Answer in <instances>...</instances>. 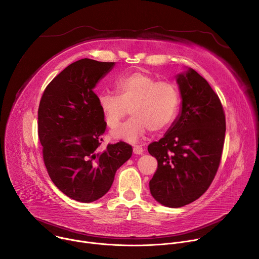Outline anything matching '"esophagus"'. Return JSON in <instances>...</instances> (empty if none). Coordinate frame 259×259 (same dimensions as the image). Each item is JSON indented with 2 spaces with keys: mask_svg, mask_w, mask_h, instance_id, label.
<instances>
[{
  "mask_svg": "<svg viewBox=\"0 0 259 259\" xmlns=\"http://www.w3.org/2000/svg\"><path fill=\"white\" fill-rule=\"evenodd\" d=\"M133 153L135 154V155H142L143 154V149L141 146H139V145H134V147H133Z\"/></svg>",
  "mask_w": 259,
  "mask_h": 259,
  "instance_id": "obj_1",
  "label": "esophagus"
}]
</instances>
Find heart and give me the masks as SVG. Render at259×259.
<instances>
[{"label":"heart","mask_w":259,"mask_h":259,"mask_svg":"<svg viewBox=\"0 0 259 259\" xmlns=\"http://www.w3.org/2000/svg\"><path fill=\"white\" fill-rule=\"evenodd\" d=\"M117 94L101 92L97 104L107 126L116 129L122 120L132 115L113 135L129 142L137 141L147 130L157 132L175 119L179 106L177 87L169 81H157L143 72H133L116 82Z\"/></svg>","instance_id":"heart-1"}]
</instances>
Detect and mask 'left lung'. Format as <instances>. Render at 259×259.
I'll return each instance as SVG.
<instances>
[{"label":"left lung","mask_w":259,"mask_h":259,"mask_svg":"<svg viewBox=\"0 0 259 259\" xmlns=\"http://www.w3.org/2000/svg\"><path fill=\"white\" fill-rule=\"evenodd\" d=\"M181 106L166 134L147 147L158 161L150 181L153 198L179 208L199 199L219 167L226 136L223 105L209 83L191 68L176 76Z\"/></svg>","instance_id":"obj_1"}]
</instances>
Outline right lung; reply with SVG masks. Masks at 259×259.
I'll return each mask as SVG.
<instances>
[{
  "instance_id": "obj_1",
  "label": "right lung",
  "mask_w": 259,
  "mask_h": 259,
  "mask_svg": "<svg viewBox=\"0 0 259 259\" xmlns=\"http://www.w3.org/2000/svg\"><path fill=\"white\" fill-rule=\"evenodd\" d=\"M115 64L89 58L73 62L50 82L40 101L38 132L46 169L55 186L78 202L103 197L132 156L131 145L123 141L99 149L106 123L93 90Z\"/></svg>"
}]
</instances>
